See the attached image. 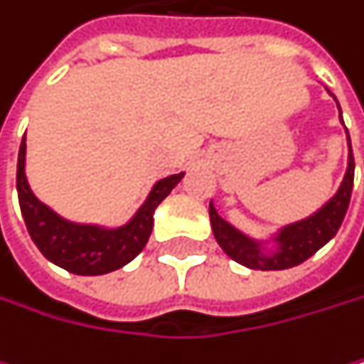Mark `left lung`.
I'll use <instances>...</instances> for the list:
<instances>
[{
	"instance_id": "1",
	"label": "left lung",
	"mask_w": 364,
	"mask_h": 364,
	"mask_svg": "<svg viewBox=\"0 0 364 364\" xmlns=\"http://www.w3.org/2000/svg\"><path fill=\"white\" fill-rule=\"evenodd\" d=\"M334 101L336 97L328 92ZM339 105V101H336ZM341 116V107H339ZM343 122V116H341ZM348 134V132H346ZM354 188V155H352V144L348 136V168L343 174V181L334 196L323 203L315 213L280 226L272 237L267 240H255L246 235L244 230L226 222L213 203H209V220L213 228V237L220 244V248L240 265H246L250 269H289L300 263H304L309 257H313L319 248H323L339 230L346 211L350 207V196Z\"/></svg>"
}]
</instances>
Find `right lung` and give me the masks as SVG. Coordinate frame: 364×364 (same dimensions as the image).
I'll use <instances>...</instances> for the list:
<instances>
[{"label":"right lung","instance_id":"add662e5","mask_svg":"<svg viewBox=\"0 0 364 364\" xmlns=\"http://www.w3.org/2000/svg\"><path fill=\"white\" fill-rule=\"evenodd\" d=\"M25 151L28 146L23 136L16 164V192L25 226L45 259L80 276H101L134 261L151 237L155 209L186 174L178 172L159 178L138 211L120 226L82 224L62 218L32 192L25 174Z\"/></svg>","mask_w":364,"mask_h":364}]
</instances>
